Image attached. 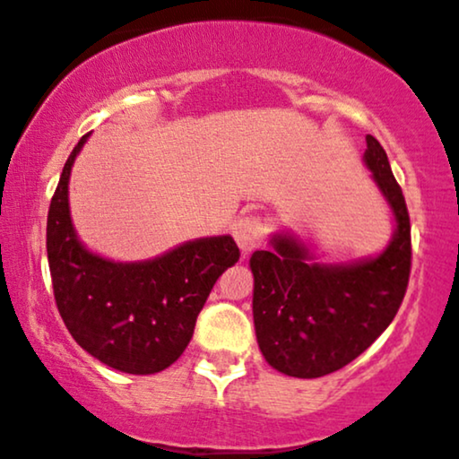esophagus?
I'll list each match as a JSON object with an SVG mask.
<instances>
[{"instance_id": "esophagus-1", "label": "esophagus", "mask_w": 459, "mask_h": 459, "mask_svg": "<svg viewBox=\"0 0 459 459\" xmlns=\"http://www.w3.org/2000/svg\"><path fill=\"white\" fill-rule=\"evenodd\" d=\"M233 237L244 254L256 250L264 239V224L261 215H241L233 224Z\"/></svg>"}]
</instances>
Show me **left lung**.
<instances>
[{"label": "left lung", "instance_id": "1", "mask_svg": "<svg viewBox=\"0 0 459 459\" xmlns=\"http://www.w3.org/2000/svg\"><path fill=\"white\" fill-rule=\"evenodd\" d=\"M363 162L389 203L395 233L372 258L351 264L316 263L295 237H272L273 250H256L254 329L267 363L286 377L318 378L349 366L389 327L411 275V218L389 160L372 134Z\"/></svg>", "mask_w": 459, "mask_h": 459}]
</instances>
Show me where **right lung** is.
<instances>
[{"mask_svg":"<svg viewBox=\"0 0 459 459\" xmlns=\"http://www.w3.org/2000/svg\"><path fill=\"white\" fill-rule=\"evenodd\" d=\"M85 134L51 198L47 254L57 310L76 344L126 374H156L190 344L215 280L239 261L230 235L186 241L162 256L115 263L87 250L70 218L68 181Z\"/></svg>","mask_w":459,"mask_h":459,"instance_id":"add662e5","label":"right lung"}]
</instances>
